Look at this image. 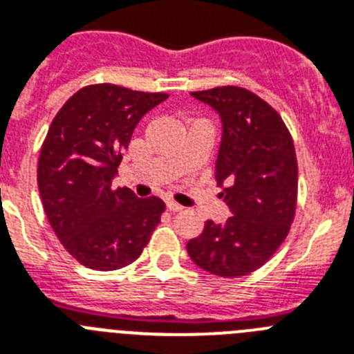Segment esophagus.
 I'll return each instance as SVG.
<instances>
[{
    "label": "esophagus",
    "mask_w": 354,
    "mask_h": 354,
    "mask_svg": "<svg viewBox=\"0 0 354 354\" xmlns=\"http://www.w3.org/2000/svg\"><path fill=\"white\" fill-rule=\"evenodd\" d=\"M167 209L171 210V212H180V210H183V207L180 203H176V201H167Z\"/></svg>",
    "instance_id": "obj_1"
}]
</instances>
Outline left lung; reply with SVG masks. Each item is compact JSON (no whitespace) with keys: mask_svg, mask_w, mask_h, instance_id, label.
<instances>
[{"mask_svg":"<svg viewBox=\"0 0 354 354\" xmlns=\"http://www.w3.org/2000/svg\"><path fill=\"white\" fill-rule=\"evenodd\" d=\"M221 117L216 180L232 216L205 223L187 243L200 268L243 277L261 268L286 239L297 207V156L292 135L268 102L239 86L192 91Z\"/></svg>","mask_w":354,"mask_h":354,"instance_id":"1","label":"left lung"}]
</instances>
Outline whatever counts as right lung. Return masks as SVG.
<instances>
[{
    "label": "right lung",
    "mask_w": 354,
    "mask_h": 354,
    "mask_svg": "<svg viewBox=\"0 0 354 354\" xmlns=\"http://www.w3.org/2000/svg\"><path fill=\"white\" fill-rule=\"evenodd\" d=\"M167 97L117 84L84 86L52 120L37 163L41 201L62 246L86 268L131 264L160 223V198L115 189L113 178L136 124Z\"/></svg>",
    "instance_id": "right-lung-1"
}]
</instances>
